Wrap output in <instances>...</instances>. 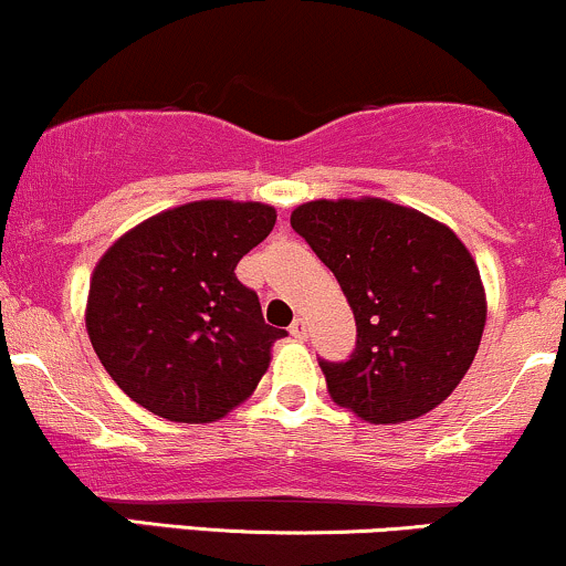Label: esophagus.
Returning a JSON list of instances; mask_svg holds the SVG:
<instances>
[{
	"mask_svg": "<svg viewBox=\"0 0 566 566\" xmlns=\"http://www.w3.org/2000/svg\"><path fill=\"white\" fill-rule=\"evenodd\" d=\"M290 333L295 335V338H306L308 335V325H306V319H301V316H297V319L293 322V325H290Z\"/></svg>",
	"mask_w": 566,
	"mask_h": 566,
	"instance_id": "esophagus-1",
	"label": "esophagus"
}]
</instances>
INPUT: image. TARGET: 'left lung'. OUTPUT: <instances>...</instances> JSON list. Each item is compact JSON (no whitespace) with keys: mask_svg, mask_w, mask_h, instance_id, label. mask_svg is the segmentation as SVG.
Returning a JSON list of instances; mask_svg holds the SVG:
<instances>
[{"mask_svg":"<svg viewBox=\"0 0 566 566\" xmlns=\"http://www.w3.org/2000/svg\"><path fill=\"white\" fill-rule=\"evenodd\" d=\"M290 226L335 273L357 322L349 359H319L333 400L370 424L440 406L486 325L481 273L457 233L381 198L308 201Z\"/></svg>","mask_w":566,"mask_h":566,"instance_id":"obj_1","label":"left lung"}]
</instances>
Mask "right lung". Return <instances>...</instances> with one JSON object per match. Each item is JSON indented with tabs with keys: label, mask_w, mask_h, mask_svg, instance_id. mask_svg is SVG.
<instances>
[{
	"label": "right lung",
	"mask_w": 566,
	"mask_h": 566,
	"mask_svg": "<svg viewBox=\"0 0 566 566\" xmlns=\"http://www.w3.org/2000/svg\"><path fill=\"white\" fill-rule=\"evenodd\" d=\"M265 203L196 201L155 214L104 252L85 325L134 402L169 421H214L269 370L273 340L235 265L273 231Z\"/></svg>",
	"instance_id": "right-lung-1"
}]
</instances>
